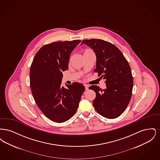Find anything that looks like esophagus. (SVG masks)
Returning <instances> with one entry per match:
<instances>
[{"label": "esophagus", "instance_id": "esophagus-1", "mask_svg": "<svg viewBox=\"0 0 160 160\" xmlns=\"http://www.w3.org/2000/svg\"><path fill=\"white\" fill-rule=\"evenodd\" d=\"M84 86H85V89H86V90H88V89H89V85H88V84H84Z\"/></svg>", "mask_w": 160, "mask_h": 160}]
</instances>
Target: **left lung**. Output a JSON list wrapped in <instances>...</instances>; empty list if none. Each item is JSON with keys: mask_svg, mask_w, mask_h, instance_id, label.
<instances>
[{"mask_svg": "<svg viewBox=\"0 0 160 160\" xmlns=\"http://www.w3.org/2000/svg\"><path fill=\"white\" fill-rule=\"evenodd\" d=\"M89 46L97 56L94 72L105 80L106 88L97 85L89 88L95 92V110L104 118L114 119L125 110L132 96L133 77L127 60L113 44L99 39H84L81 45Z\"/></svg>", "mask_w": 160, "mask_h": 160, "instance_id": "8db88e82", "label": "left lung"}]
</instances>
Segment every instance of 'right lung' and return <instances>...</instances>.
<instances>
[{"label":"right lung","instance_id":"obj_1","mask_svg":"<svg viewBox=\"0 0 160 160\" xmlns=\"http://www.w3.org/2000/svg\"><path fill=\"white\" fill-rule=\"evenodd\" d=\"M80 40L57 41L42 47L30 69V86L39 108L52 121L62 123L76 113L85 88L74 82L61 85L62 72L68 69L69 56Z\"/></svg>","mask_w":160,"mask_h":160}]
</instances>
